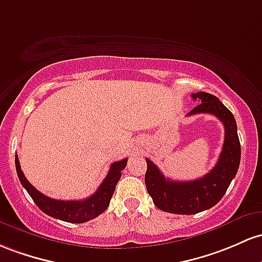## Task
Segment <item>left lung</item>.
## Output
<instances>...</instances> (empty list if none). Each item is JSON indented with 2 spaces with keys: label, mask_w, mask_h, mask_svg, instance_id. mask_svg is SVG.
<instances>
[{
  "label": "left lung",
  "mask_w": 262,
  "mask_h": 262,
  "mask_svg": "<svg viewBox=\"0 0 262 262\" xmlns=\"http://www.w3.org/2000/svg\"><path fill=\"white\" fill-rule=\"evenodd\" d=\"M201 101L187 116L210 114L223 122L225 128L224 145L214 168L204 177L194 181L179 182L166 178L158 167L146 158L147 170L145 183L148 194L158 209L172 214H196L214 207L230 186L240 164V141L235 117L216 96L201 92L192 94Z\"/></svg>",
  "instance_id": "left-lung-1"
}]
</instances>
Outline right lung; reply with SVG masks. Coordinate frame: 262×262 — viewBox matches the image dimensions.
Segmentation results:
<instances>
[{
    "mask_svg": "<svg viewBox=\"0 0 262 262\" xmlns=\"http://www.w3.org/2000/svg\"><path fill=\"white\" fill-rule=\"evenodd\" d=\"M14 162H16L17 174H18L20 184L25 187L28 194L31 195V198L43 213L52 218L63 220V222L80 224V223L89 222V220L96 218L106 210L114 192H115L117 182L121 178L122 170L125 169L126 163H127V158H123L119 162L111 164L107 176L100 184L98 190L84 201H58V199H52L42 194L25 177L22 169H20L17 155L14 157Z\"/></svg>",
    "mask_w": 262,
    "mask_h": 262,
    "instance_id": "obj_1",
    "label": "right lung"
}]
</instances>
